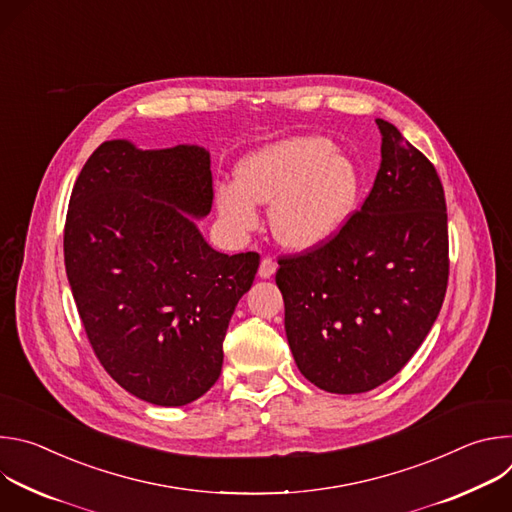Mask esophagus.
<instances>
[{"label": "esophagus", "instance_id": "obj_1", "mask_svg": "<svg viewBox=\"0 0 512 512\" xmlns=\"http://www.w3.org/2000/svg\"><path fill=\"white\" fill-rule=\"evenodd\" d=\"M275 269H277V263H275V261L263 259L261 265H259V277H261V279H269V277H273Z\"/></svg>", "mask_w": 512, "mask_h": 512}]
</instances>
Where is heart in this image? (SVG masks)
<instances>
[{
    "label": "heart",
    "mask_w": 512,
    "mask_h": 512,
    "mask_svg": "<svg viewBox=\"0 0 512 512\" xmlns=\"http://www.w3.org/2000/svg\"><path fill=\"white\" fill-rule=\"evenodd\" d=\"M237 182L218 184L216 210L235 235L257 229V204L271 206V231L289 251L310 253L350 223L362 196L356 162L322 135L285 137L247 154Z\"/></svg>",
    "instance_id": "b5f03b06"
}]
</instances>
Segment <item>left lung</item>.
I'll list each match as a JSON object with an SVG mask.
<instances>
[{
    "instance_id": "obj_1",
    "label": "left lung",
    "mask_w": 512,
    "mask_h": 512,
    "mask_svg": "<svg viewBox=\"0 0 512 512\" xmlns=\"http://www.w3.org/2000/svg\"><path fill=\"white\" fill-rule=\"evenodd\" d=\"M381 166L360 212L324 247L279 259L285 334L302 375L354 395L393 379L448 287V214L431 162L377 119Z\"/></svg>"
}]
</instances>
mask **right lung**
Returning <instances> with one entry per match:
<instances>
[{"mask_svg": "<svg viewBox=\"0 0 512 512\" xmlns=\"http://www.w3.org/2000/svg\"><path fill=\"white\" fill-rule=\"evenodd\" d=\"M210 154L192 143H101L72 188L64 265L105 371L133 397L180 407L221 375L223 340L259 255L212 249Z\"/></svg>", "mask_w": 512, "mask_h": 512, "instance_id": "add662e5", "label": "right lung"}]
</instances>
